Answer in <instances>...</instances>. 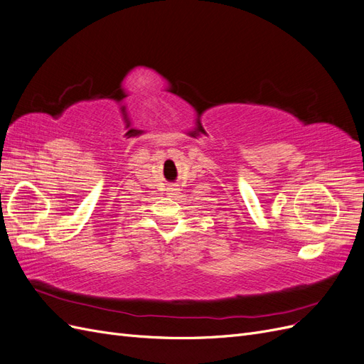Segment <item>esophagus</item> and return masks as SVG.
I'll use <instances>...</instances> for the list:
<instances>
[{"instance_id": "1", "label": "esophagus", "mask_w": 364, "mask_h": 364, "mask_svg": "<svg viewBox=\"0 0 364 364\" xmlns=\"http://www.w3.org/2000/svg\"><path fill=\"white\" fill-rule=\"evenodd\" d=\"M176 191H179V190H178V188H173V190H171V193H176Z\"/></svg>"}]
</instances>
